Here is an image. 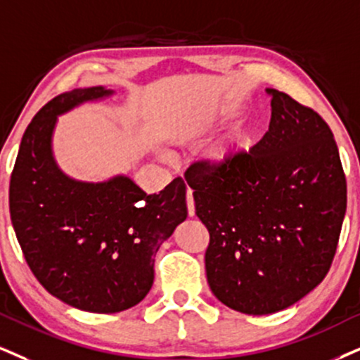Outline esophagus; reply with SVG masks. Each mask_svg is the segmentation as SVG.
Returning <instances> with one entry per match:
<instances>
[{
	"instance_id": "esophagus-1",
	"label": "esophagus",
	"mask_w": 360,
	"mask_h": 360,
	"mask_svg": "<svg viewBox=\"0 0 360 360\" xmlns=\"http://www.w3.org/2000/svg\"><path fill=\"white\" fill-rule=\"evenodd\" d=\"M187 210H188V215H190V217L195 215L193 193H192V190H190V188H187Z\"/></svg>"
}]
</instances>
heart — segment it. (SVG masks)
<instances>
[{"label":"heart","instance_id":"1","mask_svg":"<svg viewBox=\"0 0 360 360\" xmlns=\"http://www.w3.org/2000/svg\"><path fill=\"white\" fill-rule=\"evenodd\" d=\"M225 157V150H220V153H217V158H224Z\"/></svg>","mask_w":360,"mask_h":360}]
</instances>
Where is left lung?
<instances>
[{"label":"left lung","mask_w":360,"mask_h":360,"mask_svg":"<svg viewBox=\"0 0 360 360\" xmlns=\"http://www.w3.org/2000/svg\"><path fill=\"white\" fill-rule=\"evenodd\" d=\"M272 96L269 130L250 150L198 160L185 180L210 235L207 281L221 304L278 312L329 272L347 207V181L329 125L287 93Z\"/></svg>","instance_id":"8db88e82"}]
</instances>
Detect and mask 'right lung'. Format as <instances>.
<instances>
[{
	"mask_svg": "<svg viewBox=\"0 0 360 360\" xmlns=\"http://www.w3.org/2000/svg\"><path fill=\"white\" fill-rule=\"evenodd\" d=\"M106 95L101 86L77 88L48 101L26 128L10 180L13 229L31 272L56 299L95 314L145 299L160 245L187 219L181 176L146 195L127 176L83 184L56 167V115Z\"/></svg>",
	"mask_w": 360,
	"mask_h": 360,
	"instance_id": "add662e5",
	"label": "right lung"
}]
</instances>
